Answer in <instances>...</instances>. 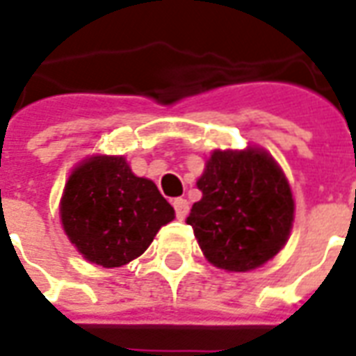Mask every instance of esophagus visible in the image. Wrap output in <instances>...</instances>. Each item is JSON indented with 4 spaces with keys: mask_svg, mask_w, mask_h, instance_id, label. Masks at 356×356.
<instances>
[{
    "mask_svg": "<svg viewBox=\"0 0 356 356\" xmlns=\"http://www.w3.org/2000/svg\"><path fill=\"white\" fill-rule=\"evenodd\" d=\"M173 209H175V214H177L179 220H184L190 211V205L184 197H175V200H173Z\"/></svg>",
    "mask_w": 356,
    "mask_h": 356,
    "instance_id": "34e87169",
    "label": "esophagus"
}]
</instances>
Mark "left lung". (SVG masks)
Wrapping results in <instances>:
<instances>
[{
  "mask_svg": "<svg viewBox=\"0 0 356 356\" xmlns=\"http://www.w3.org/2000/svg\"><path fill=\"white\" fill-rule=\"evenodd\" d=\"M197 188L203 196L186 222L214 267L246 273L284 248L295 202L286 175L267 151L216 149Z\"/></svg>",
  "mask_w": 356,
  "mask_h": 356,
  "instance_id": "obj_1",
  "label": "left lung"
}]
</instances>
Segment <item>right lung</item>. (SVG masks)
I'll return each instance as SVG.
<instances>
[{
	"mask_svg": "<svg viewBox=\"0 0 356 356\" xmlns=\"http://www.w3.org/2000/svg\"><path fill=\"white\" fill-rule=\"evenodd\" d=\"M67 237L106 268L140 257L175 211L153 181L136 177L123 156H91L74 168L59 205Z\"/></svg>",
	"mask_w": 356,
	"mask_h": 356,
	"instance_id": "1",
	"label": "right lung"
}]
</instances>
